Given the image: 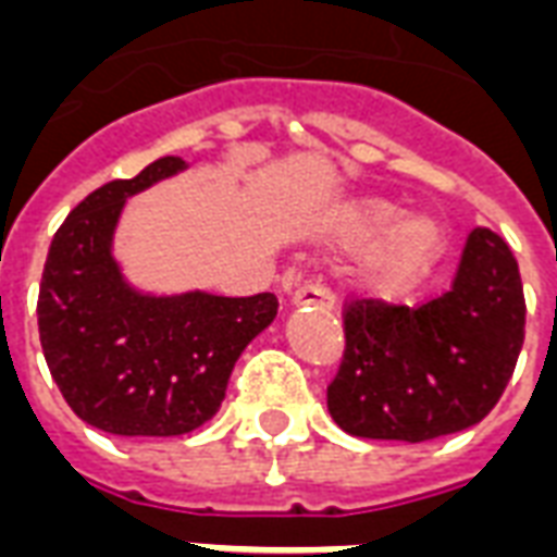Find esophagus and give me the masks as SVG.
I'll return each instance as SVG.
<instances>
[{
  "label": "esophagus",
  "instance_id": "obj_1",
  "mask_svg": "<svg viewBox=\"0 0 557 557\" xmlns=\"http://www.w3.org/2000/svg\"><path fill=\"white\" fill-rule=\"evenodd\" d=\"M292 304H295V307L333 309L335 295H333V288L326 286L324 280H304V283H295Z\"/></svg>",
  "mask_w": 557,
  "mask_h": 557
}]
</instances>
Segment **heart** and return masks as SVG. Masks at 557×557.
<instances>
[{
	"label": "heart",
	"instance_id": "b5f03b06",
	"mask_svg": "<svg viewBox=\"0 0 557 557\" xmlns=\"http://www.w3.org/2000/svg\"><path fill=\"white\" fill-rule=\"evenodd\" d=\"M388 236L373 257V283L382 292H406L414 286L444 250V231L426 215L403 222V210L392 201H371L356 207L347 219V239L354 245Z\"/></svg>",
	"mask_w": 557,
	"mask_h": 557
}]
</instances>
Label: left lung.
Returning a JSON list of instances; mask_svg holds the SVG:
<instances>
[{
  "mask_svg": "<svg viewBox=\"0 0 557 557\" xmlns=\"http://www.w3.org/2000/svg\"><path fill=\"white\" fill-rule=\"evenodd\" d=\"M345 354L326 409L356 438L420 441L473 426L494 409L525 338L523 280L503 236H467L456 280L418 307L345 304Z\"/></svg>",
  "mask_w": 557,
  "mask_h": 557,
  "instance_id": "obj_1",
  "label": "left lung"
}]
</instances>
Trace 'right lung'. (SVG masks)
I'll return each mask as SVG.
<instances>
[{
	"label": "right lung",
	"instance_id": "add662e5",
	"mask_svg": "<svg viewBox=\"0 0 557 557\" xmlns=\"http://www.w3.org/2000/svg\"><path fill=\"white\" fill-rule=\"evenodd\" d=\"M160 157L131 181L90 193L58 227L42 265L37 326L46 364L84 423L127 438L198 430L219 411L242 350L277 315L271 292L139 295L110 257L127 195L175 175Z\"/></svg>",
	"mask_w": 557,
	"mask_h": 557
}]
</instances>
